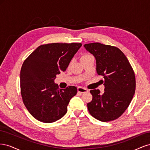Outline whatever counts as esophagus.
Masks as SVG:
<instances>
[{
	"label": "esophagus",
	"mask_w": 150,
	"mask_h": 150,
	"mask_svg": "<svg viewBox=\"0 0 150 150\" xmlns=\"http://www.w3.org/2000/svg\"><path fill=\"white\" fill-rule=\"evenodd\" d=\"M78 92L80 93H84L88 92V90L87 89L83 88V87H78Z\"/></svg>",
	"instance_id": "obj_1"
}]
</instances>
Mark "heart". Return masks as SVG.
Returning a JSON list of instances; mask_svg holds the SVG:
<instances>
[{
    "label": "heart",
    "mask_w": 150,
    "mask_h": 150,
    "mask_svg": "<svg viewBox=\"0 0 150 150\" xmlns=\"http://www.w3.org/2000/svg\"><path fill=\"white\" fill-rule=\"evenodd\" d=\"M91 55H89V54H84V55H83L82 56H81V59L82 60V59H86V58H87V57H88L89 56H90ZM72 63V61H71V62H69V66L70 65H71V64Z\"/></svg>",
    "instance_id": "b5f03b06"
}]
</instances>
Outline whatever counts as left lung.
Returning a JSON list of instances; mask_svg holds the SVG:
<instances>
[{
    "instance_id": "8db88e82",
    "label": "left lung",
    "mask_w": 150,
    "mask_h": 150,
    "mask_svg": "<svg viewBox=\"0 0 150 150\" xmlns=\"http://www.w3.org/2000/svg\"><path fill=\"white\" fill-rule=\"evenodd\" d=\"M86 49L96 60V71L104 79V92L91 90L93 99L88 103L90 115L101 121H113L129 106L135 93L134 72L121 50L99 42L86 44Z\"/></svg>"
}]
</instances>
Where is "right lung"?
I'll list each match as a JSON object with an SVG mask.
<instances>
[{
	"label": "right lung",
	"mask_w": 150,
	"mask_h": 150,
	"mask_svg": "<svg viewBox=\"0 0 150 150\" xmlns=\"http://www.w3.org/2000/svg\"><path fill=\"white\" fill-rule=\"evenodd\" d=\"M81 43H50L39 46L22 64L21 93L22 101L34 118L46 123L65 115L77 88L59 89L54 83L56 75L65 71Z\"/></svg>",
	"instance_id": "add662e5"
}]
</instances>
